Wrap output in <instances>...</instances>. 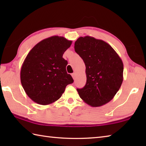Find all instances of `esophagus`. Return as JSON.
I'll use <instances>...</instances> for the list:
<instances>
[{
	"instance_id": "esophagus-1",
	"label": "esophagus",
	"mask_w": 146,
	"mask_h": 146,
	"mask_svg": "<svg viewBox=\"0 0 146 146\" xmlns=\"http://www.w3.org/2000/svg\"><path fill=\"white\" fill-rule=\"evenodd\" d=\"M71 76H72L73 80H75V79H76V73H72V74H71Z\"/></svg>"
}]
</instances>
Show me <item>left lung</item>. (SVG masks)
Here are the masks:
<instances>
[{
  "label": "left lung",
  "instance_id": "1",
  "mask_svg": "<svg viewBox=\"0 0 146 146\" xmlns=\"http://www.w3.org/2000/svg\"><path fill=\"white\" fill-rule=\"evenodd\" d=\"M75 50L86 66V84L82 88H77L80 98L94 107L107 104L123 82L121 58L107 42L88 36L78 38Z\"/></svg>",
  "mask_w": 146,
  "mask_h": 146
}]
</instances>
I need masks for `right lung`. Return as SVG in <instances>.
<instances>
[{
    "mask_svg": "<svg viewBox=\"0 0 146 146\" xmlns=\"http://www.w3.org/2000/svg\"><path fill=\"white\" fill-rule=\"evenodd\" d=\"M72 44L64 37L54 36L42 40L27 55L21 69V82L27 96L36 103H54L73 82L66 72L68 61L63 54Z\"/></svg>",
    "mask_w": 146,
    "mask_h": 146,
    "instance_id": "1",
    "label": "right lung"
}]
</instances>
